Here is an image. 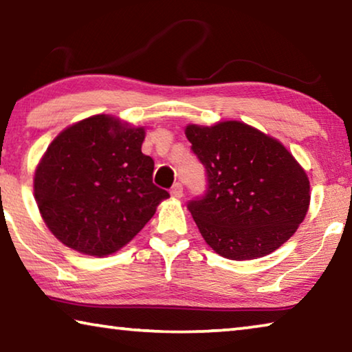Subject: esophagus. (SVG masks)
<instances>
[{
	"mask_svg": "<svg viewBox=\"0 0 352 352\" xmlns=\"http://www.w3.org/2000/svg\"><path fill=\"white\" fill-rule=\"evenodd\" d=\"M170 195H172V197H175V199H182L183 197V186H182V183H175L174 186L170 188Z\"/></svg>",
	"mask_w": 352,
	"mask_h": 352,
	"instance_id": "esophagus-1",
	"label": "esophagus"
}]
</instances>
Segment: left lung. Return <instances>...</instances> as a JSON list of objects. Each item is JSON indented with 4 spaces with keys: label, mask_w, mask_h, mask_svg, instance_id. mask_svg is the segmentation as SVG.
Listing matches in <instances>:
<instances>
[{
    "label": "left lung",
    "mask_w": 352,
    "mask_h": 352,
    "mask_svg": "<svg viewBox=\"0 0 352 352\" xmlns=\"http://www.w3.org/2000/svg\"><path fill=\"white\" fill-rule=\"evenodd\" d=\"M184 133L206 170V192L188 210L208 245L245 261L289 241L307 214L311 184L287 148L239 121L189 124Z\"/></svg>",
    "instance_id": "1"
}]
</instances>
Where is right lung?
Instances as JSON below:
<instances>
[{"label":"right lung","mask_w":352,"mask_h":352,"mask_svg":"<svg viewBox=\"0 0 352 352\" xmlns=\"http://www.w3.org/2000/svg\"><path fill=\"white\" fill-rule=\"evenodd\" d=\"M146 132L109 115L65 129L34 177V197L47 228L90 256L118 252L144 228L168 190L152 182L153 160L141 152Z\"/></svg>","instance_id":"1"}]
</instances>
